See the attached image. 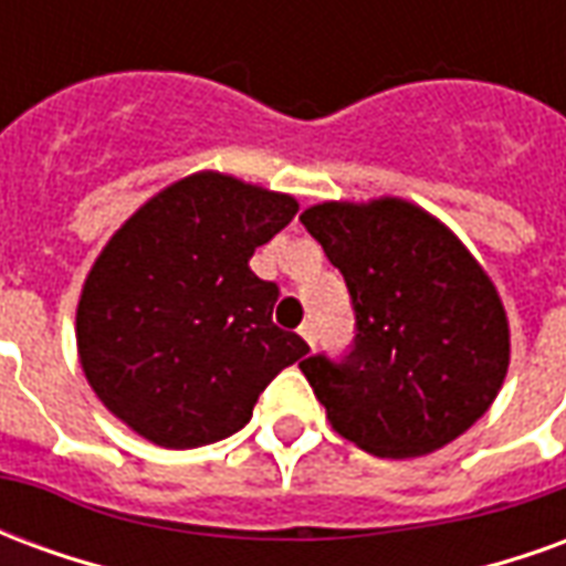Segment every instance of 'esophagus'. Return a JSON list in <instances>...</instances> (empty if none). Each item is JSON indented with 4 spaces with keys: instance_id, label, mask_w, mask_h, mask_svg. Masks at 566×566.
Returning a JSON list of instances; mask_svg holds the SVG:
<instances>
[{
    "instance_id": "obj_1",
    "label": "esophagus",
    "mask_w": 566,
    "mask_h": 566,
    "mask_svg": "<svg viewBox=\"0 0 566 566\" xmlns=\"http://www.w3.org/2000/svg\"><path fill=\"white\" fill-rule=\"evenodd\" d=\"M300 336H303L312 348H315V343H318V333H315V324H312V321H306V324L300 327Z\"/></svg>"
}]
</instances>
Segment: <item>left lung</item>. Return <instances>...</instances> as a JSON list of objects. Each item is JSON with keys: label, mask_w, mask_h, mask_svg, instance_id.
Wrapping results in <instances>:
<instances>
[{"label": "left lung", "mask_w": 566, "mask_h": 566, "mask_svg": "<svg viewBox=\"0 0 566 566\" xmlns=\"http://www.w3.org/2000/svg\"><path fill=\"white\" fill-rule=\"evenodd\" d=\"M343 272L355 343L300 364L333 430L379 458L442 449L494 403L510 367L497 287L449 227L397 197L300 214Z\"/></svg>", "instance_id": "obj_1"}]
</instances>
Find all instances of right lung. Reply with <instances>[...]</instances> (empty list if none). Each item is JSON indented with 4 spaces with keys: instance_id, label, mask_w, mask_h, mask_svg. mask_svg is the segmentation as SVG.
<instances>
[{
    "instance_id": "right-lung-1",
    "label": "right lung",
    "mask_w": 566,
    "mask_h": 566,
    "mask_svg": "<svg viewBox=\"0 0 566 566\" xmlns=\"http://www.w3.org/2000/svg\"><path fill=\"white\" fill-rule=\"evenodd\" d=\"M296 199L197 172L150 197L93 263L78 300L81 369L105 409L163 449L233 437L308 345L272 324L279 284L254 248Z\"/></svg>"
}]
</instances>
